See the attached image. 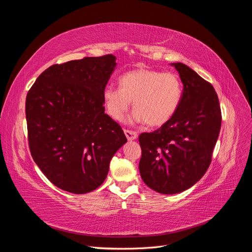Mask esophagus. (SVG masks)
I'll return each instance as SVG.
<instances>
[{"label":"esophagus","instance_id":"obj_1","mask_svg":"<svg viewBox=\"0 0 252 252\" xmlns=\"http://www.w3.org/2000/svg\"><path fill=\"white\" fill-rule=\"evenodd\" d=\"M124 132H125V135H126L128 141H132V140H135L136 138H138V133L132 131V130H128V129H125Z\"/></svg>","mask_w":252,"mask_h":252}]
</instances>
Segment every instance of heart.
I'll list each match as a JSON object with an SVG mask.
<instances>
[{
  "mask_svg": "<svg viewBox=\"0 0 252 252\" xmlns=\"http://www.w3.org/2000/svg\"><path fill=\"white\" fill-rule=\"evenodd\" d=\"M119 85L103 91L106 111L116 121L123 120L132 100L133 122L161 127L172 119L182 100V82L173 72L136 68L122 74Z\"/></svg>",
  "mask_w": 252,
  "mask_h": 252,
  "instance_id": "heart-1",
  "label": "heart"
}]
</instances>
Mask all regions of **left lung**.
<instances>
[{"mask_svg":"<svg viewBox=\"0 0 252 252\" xmlns=\"http://www.w3.org/2000/svg\"><path fill=\"white\" fill-rule=\"evenodd\" d=\"M183 83L179 108L154 132H144L139 169L149 188L174 194L193 186L207 171L220 130L219 97L210 83L183 63H172Z\"/></svg>","mask_w":252,"mask_h":252,"instance_id":"obj_1","label":"left lung"}]
</instances>
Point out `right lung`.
<instances>
[{
	"label": "right lung",
	"instance_id": "obj_1",
	"mask_svg": "<svg viewBox=\"0 0 252 252\" xmlns=\"http://www.w3.org/2000/svg\"><path fill=\"white\" fill-rule=\"evenodd\" d=\"M116 57L52 65L26 96L30 152L53 185L83 194L100 187L114 154L127 142L121 126L105 113L103 91Z\"/></svg>",
	"mask_w": 252,
	"mask_h": 252
}]
</instances>
